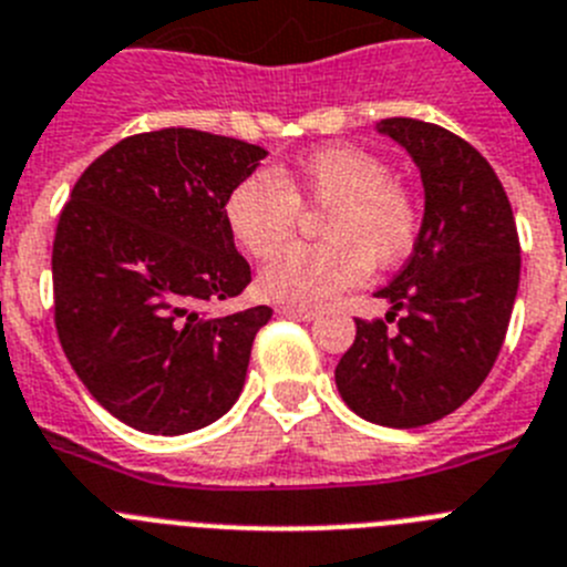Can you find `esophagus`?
<instances>
[{
    "mask_svg": "<svg viewBox=\"0 0 567 567\" xmlns=\"http://www.w3.org/2000/svg\"><path fill=\"white\" fill-rule=\"evenodd\" d=\"M277 313L288 316V319H302V321H313L316 316H319L313 308H299V305H279Z\"/></svg>",
    "mask_w": 567,
    "mask_h": 567,
    "instance_id": "1",
    "label": "esophagus"
}]
</instances>
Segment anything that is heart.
Instances as JSON below:
<instances>
[{
  "mask_svg": "<svg viewBox=\"0 0 567 567\" xmlns=\"http://www.w3.org/2000/svg\"><path fill=\"white\" fill-rule=\"evenodd\" d=\"M302 203L330 206L321 223L328 243H299L265 265L257 288L282 305H324L364 282L372 271L401 262L421 234L412 188L392 181L390 163L361 146L336 144L310 152L296 175L257 169L231 188L226 220L254 254L271 257L293 237Z\"/></svg>",
  "mask_w": 567,
  "mask_h": 567,
  "instance_id": "1",
  "label": "heart"
}]
</instances>
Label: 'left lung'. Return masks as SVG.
I'll return each instance as SVG.
<instances>
[{"label":"left lung","instance_id":"left-lung-1","mask_svg":"<svg viewBox=\"0 0 567 567\" xmlns=\"http://www.w3.org/2000/svg\"><path fill=\"white\" fill-rule=\"evenodd\" d=\"M379 132L417 163L426 192L415 251L379 299L386 319H355L336 364L344 404L364 421L412 430L441 421L486 381L519 285V237L506 188L461 135L415 118Z\"/></svg>","mask_w":567,"mask_h":567}]
</instances>
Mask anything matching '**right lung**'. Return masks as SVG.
Instances as JSON below:
<instances>
[{
  "mask_svg": "<svg viewBox=\"0 0 567 567\" xmlns=\"http://www.w3.org/2000/svg\"><path fill=\"white\" fill-rule=\"evenodd\" d=\"M265 157L200 130L141 132L75 181L53 239V319L90 395L126 426L183 435L226 415L268 305L228 316L251 265L226 200Z\"/></svg>",
  "mask_w": 567,
  "mask_h": 567,
  "instance_id": "1",
  "label": "right lung"
}]
</instances>
